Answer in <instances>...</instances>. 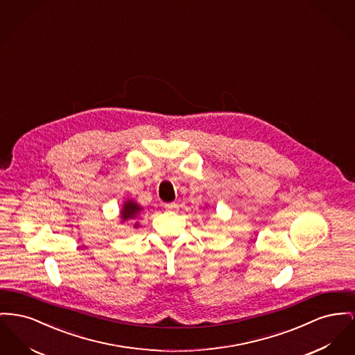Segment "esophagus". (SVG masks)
I'll list each match as a JSON object with an SVG mask.
<instances>
[{
	"label": "esophagus",
	"mask_w": 355,
	"mask_h": 355,
	"mask_svg": "<svg viewBox=\"0 0 355 355\" xmlns=\"http://www.w3.org/2000/svg\"><path fill=\"white\" fill-rule=\"evenodd\" d=\"M165 209H166V211H168V213H175L178 210V204L170 202V204L165 205Z\"/></svg>",
	"instance_id": "esophagus-1"
}]
</instances>
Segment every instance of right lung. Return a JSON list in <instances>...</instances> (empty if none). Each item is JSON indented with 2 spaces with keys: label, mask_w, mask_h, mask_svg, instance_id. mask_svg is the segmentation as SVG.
Instances as JSON below:
<instances>
[{
  "label": "right lung",
  "mask_w": 355,
  "mask_h": 355,
  "mask_svg": "<svg viewBox=\"0 0 355 355\" xmlns=\"http://www.w3.org/2000/svg\"><path fill=\"white\" fill-rule=\"evenodd\" d=\"M144 210V208L137 202L134 201L132 198L131 200H125L122 205V209L119 211V218H121V223H128L132 224V221H137L141 211ZM139 227V223H134V228H138Z\"/></svg>",
  "instance_id": "1"
}]
</instances>
